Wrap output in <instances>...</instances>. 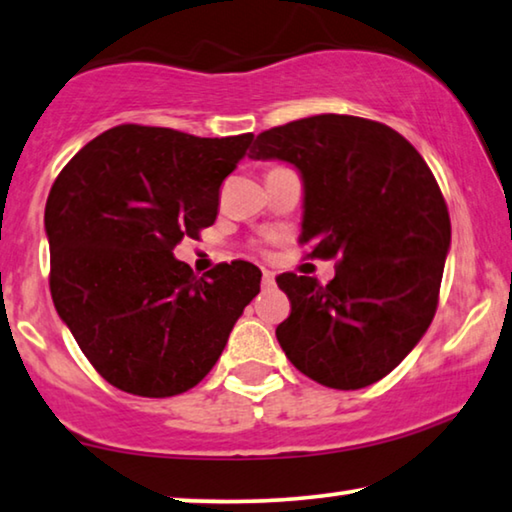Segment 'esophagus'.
I'll use <instances>...</instances> for the list:
<instances>
[{
  "mask_svg": "<svg viewBox=\"0 0 512 512\" xmlns=\"http://www.w3.org/2000/svg\"><path fill=\"white\" fill-rule=\"evenodd\" d=\"M262 285H264L266 289H271L273 285H276V276H273L271 271H264V273H262Z\"/></svg>",
  "mask_w": 512,
  "mask_h": 512,
  "instance_id": "esophagus-1",
  "label": "esophagus"
}]
</instances>
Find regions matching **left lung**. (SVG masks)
I'll use <instances>...</instances> for the list:
<instances>
[{"instance_id": "1", "label": "left lung", "mask_w": 512, "mask_h": 512, "mask_svg": "<svg viewBox=\"0 0 512 512\" xmlns=\"http://www.w3.org/2000/svg\"><path fill=\"white\" fill-rule=\"evenodd\" d=\"M255 160L303 177L301 243L335 259V278L282 273L292 303L282 352L317 384L356 391L398 368L432 324L451 218L423 156L379 121L317 114L257 135Z\"/></svg>"}]
</instances>
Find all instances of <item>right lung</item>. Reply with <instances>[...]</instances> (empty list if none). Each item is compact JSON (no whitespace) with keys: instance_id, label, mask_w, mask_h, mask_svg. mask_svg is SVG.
<instances>
[{"instance_id":"add662e5","label":"right lung","mask_w":512,"mask_h":512,"mask_svg":"<svg viewBox=\"0 0 512 512\" xmlns=\"http://www.w3.org/2000/svg\"><path fill=\"white\" fill-rule=\"evenodd\" d=\"M250 142L253 133L114 126L52 183V301L82 354L119 391L172 398L200 384L257 296L255 264L236 259L197 278L172 253L216 223L220 183Z\"/></svg>"}]
</instances>
